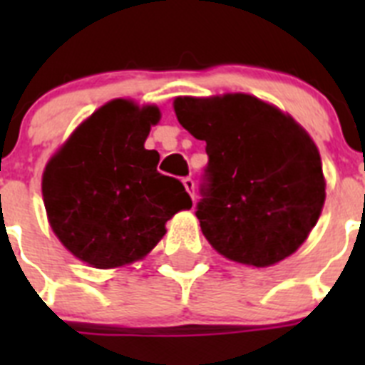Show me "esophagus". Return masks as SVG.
Here are the masks:
<instances>
[{
	"mask_svg": "<svg viewBox=\"0 0 365 365\" xmlns=\"http://www.w3.org/2000/svg\"><path fill=\"white\" fill-rule=\"evenodd\" d=\"M182 185H185V188H186V192L190 193V197H195V182H193V179H190V177H185V179H182Z\"/></svg>",
	"mask_w": 365,
	"mask_h": 365,
	"instance_id": "esophagus-1",
	"label": "esophagus"
}]
</instances>
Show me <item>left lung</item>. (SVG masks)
I'll list each match as a JSON object with an SVG mask.
<instances>
[{
    "label": "left lung",
    "mask_w": 365,
    "mask_h": 365,
    "mask_svg": "<svg viewBox=\"0 0 365 365\" xmlns=\"http://www.w3.org/2000/svg\"><path fill=\"white\" fill-rule=\"evenodd\" d=\"M177 120L206 143L201 230L227 259L272 267L305 243L325 202L320 151L276 106L247 93L175 96Z\"/></svg>",
    "instance_id": "1"
}]
</instances>
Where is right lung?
<instances>
[{
  "instance_id": "obj_1",
  "label": "right lung",
  "mask_w": 365,
  "mask_h": 365,
  "mask_svg": "<svg viewBox=\"0 0 365 365\" xmlns=\"http://www.w3.org/2000/svg\"><path fill=\"white\" fill-rule=\"evenodd\" d=\"M160 109L115 98L96 109L45 164L47 221L60 243L95 269L140 261L166 234V222L192 199L180 180L157 172L146 150Z\"/></svg>"
}]
</instances>
